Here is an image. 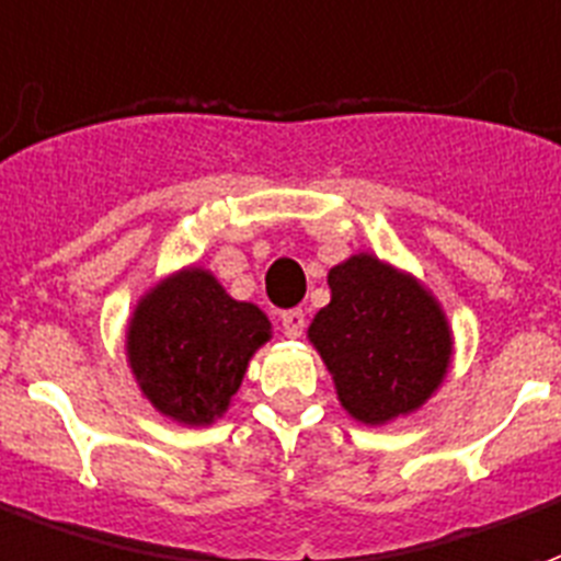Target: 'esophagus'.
Wrapping results in <instances>:
<instances>
[{
    "label": "esophagus",
    "instance_id": "esophagus-1",
    "mask_svg": "<svg viewBox=\"0 0 561 561\" xmlns=\"http://www.w3.org/2000/svg\"><path fill=\"white\" fill-rule=\"evenodd\" d=\"M280 325H284L286 336H301L305 334V313L301 310H284L280 313Z\"/></svg>",
    "mask_w": 561,
    "mask_h": 561
}]
</instances>
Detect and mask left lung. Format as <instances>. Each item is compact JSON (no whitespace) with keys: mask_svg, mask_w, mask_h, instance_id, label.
Here are the masks:
<instances>
[{"mask_svg":"<svg viewBox=\"0 0 561 561\" xmlns=\"http://www.w3.org/2000/svg\"><path fill=\"white\" fill-rule=\"evenodd\" d=\"M328 286L331 305L307 336L334 376L340 405L366 425L416 411L453 357V331L435 296L373 254L334 265Z\"/></svg>","mask_w":561,"mask_h":561,"instance_id":"1","label":"left lung"}]
</instances>
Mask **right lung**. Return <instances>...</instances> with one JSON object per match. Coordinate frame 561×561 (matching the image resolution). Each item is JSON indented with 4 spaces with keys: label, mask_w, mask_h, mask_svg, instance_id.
Segmentation results:
<instances>
[{
    "label": "right lung",
    "mask_w": 561,
    "mask_h": 561,
    "mask_svg": "<svg viewBox=\"0 0 561 561\" xmlns=\"http://www.w3.org/2000/svg\"><path fill=\"white\" fill-rule=\"evenodd\" d=\"M272 336L256 305L236 301L213 272L183 268L156 284L126 328V357L159 414L209 425L225 414L248 360Z\"/></svg>",
    "instance_id": "obj_1"
}]
</instances>
